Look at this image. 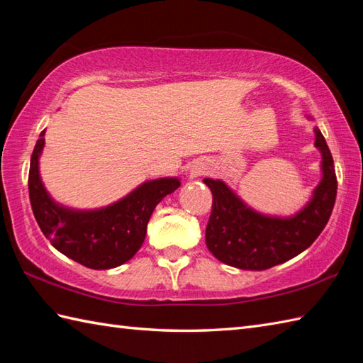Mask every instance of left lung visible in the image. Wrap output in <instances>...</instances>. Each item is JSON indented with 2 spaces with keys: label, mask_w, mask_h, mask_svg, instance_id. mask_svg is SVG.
<instances>
[{
  "label": "left lung",
  "mask_w": 363,
  "mask_h": 363,
  "mask_svg": "<svg viewBox=\"0 0 363 363\" xmlns=\"http://www.w3.org/2000/svg\"><path fill=\"white\" fill-rule=\"evenodd\" d=\"M321 152V181L311 201L287 218L268 217L246 206L225 182L206 177L213 203L206 228V245L223 264L240 269H267L309 248L328 225L337 196L334 159L321 130L315 128Z\"/></svg>",
  "instance_id": "obj_1"
}]
</instances>
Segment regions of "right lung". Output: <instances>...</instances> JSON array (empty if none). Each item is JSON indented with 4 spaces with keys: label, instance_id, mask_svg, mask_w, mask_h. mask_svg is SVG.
<instances>
[{
    "label": "right lung",
    "instance_id": "right-lung-1",
    "mask_svg": "<svg viewBox=\"0 0 363 363\" xmlns=\"http://www.w3.org/2000/svg\"><path fill=\"white\" fill-rule=\"evenodd\" d=\"M45 130L35 143L29 167V199L34 217L51 245L78 264L109 269L134 257L146 235L152 211L181 186L177 177L143 182L120 201L95 211H74L57 204L38 173Z\"/></svg>",
    "mask_w": 363,
    "mask_h": 363
}]
</instances>
